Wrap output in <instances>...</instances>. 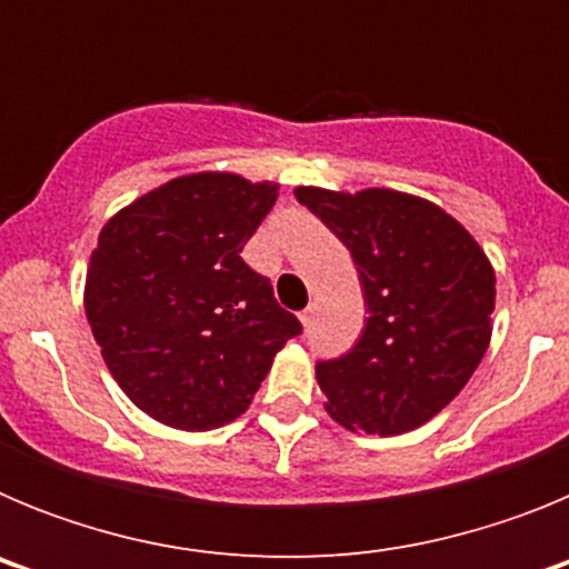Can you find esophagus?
Here are the masks:
<instances>
[{
    "label": "esophagus",
    "instance_id": "obj_1",
    "mask_svg": "<svg viewBox=\"0 0 569 569\" xmlns=\"http://www.w3.org/2000/svg\"><path fill=\"white\" fill-rule=\"evenodd\" d=\"M313 316H316V308H313V305H310V308L301 310V321H305V325H308V328H310V321H313Z\"/></svg>",
    "mask_w": 569,
    "mask_h": 569
}]
</instances>
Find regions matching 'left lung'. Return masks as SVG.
Wrapping results in <instances>:
<instances>
[{
  "label": "left lung",
  "mask_w": 569,
  "mask_h": 569,
  "mask_svg": "<svg viewBox=\"0 0 569 569\" xmlns=\"http://www.w3.org/2000/svg\"><path fill=\"white\" fill-rule=\"evenodd\" d=\"M350 250L367 325L347 356L316 365L325 410L347 430L399 436L441 413L485 359L496 270L461 222L421 196L296 188Z\"/></svg>",
  "instance_id": "obj_1"
}]
</instances>
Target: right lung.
I'll list each match as a JSON object with an SVG mask.
<instances>
[{"label":"right lung","instance_id":"right-lung-1","mask_svg":"<svg viewBox=\"0 0 569 569\" xmlns=\"http://www.w3.org/2000/svg\"><path fill=\"white\" fill-rule=\"evenodd\" d=\"M276 196V182L202 170L104 222L84 313L110 376L150 419L190 433L239 419L301 333L270 279L241 259Z\"/></svg>","mask_w":569,"mask_h":569}]
</instances>
